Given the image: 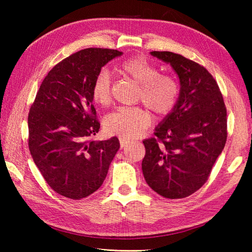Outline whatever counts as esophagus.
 <instances>
[{
	"instance_id": "esophagus-1",
	"label": "esophagus",
	"mask_w": 252,
	"mask_h": 252,
	"mask_svg": "<svg viewBox=\"0 0 252 252\" xmlns=\"http://www.w3.org/2000/svg\"><path fill=\"white\" fill-rule=\"evenodd\" d=\"M119 142H120L121 148L126 147V145H129V144H130V141H129V140H126V138H123V137H120V138H119Z\"/></svg>"
}]
</instances>
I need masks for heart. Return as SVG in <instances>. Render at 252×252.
I'll use <instances>...</instances> for the list:
<instances>
[{
    "label": "heart",
    "instance_id": "b5f03b06",
    "mask_svg": "<svg viewBox=\"0 0 252 252\" xmlns=\"http://www.w3.org/2000/svg\"><path fill=\"white\" fill-rule=\"evenodd\" d=\"M117 70L121 76L138 84L137 99L156 115H168L178 103L180 88L176 80L170 74L159 73L158 68L146 58H130L121 63ZM91 94L97 105L110 104L111 78L106 69H101L96 74ZM151 123V115L142 107L125 106L107 115L104 126L109 134L130 140L142 135Z\"/></svg>",
    "mask_w": 252,
    "mask_h": 252
}]
</instances>
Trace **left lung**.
Masks as SVG:
<instances>
[{
  "label": "left lung",
  "instance_id": "1",
  "mask_svg": "<svg viewBox=\"0 0 252 252\" xmlns=\"http://www.w3.org/2000/svg\"><path fill=\"white\" fill-rule=\"evenodd\" d=\"M178 73L180 96L172 112L144 140L142 170L157 194L179 199L206 183L227 137L226 107L212 74L199 63L172 52H152Z\"/></svg>",
  "mask_w": 252,
  "mask_h": 252
}]
</instances>
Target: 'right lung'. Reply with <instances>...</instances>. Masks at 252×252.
Segmentation results:
<instances>
[{"label":"right lung","mask_w":252,"mask_h":252,"mask_svg":"<svg viewBox=\"0 0 252 252\" xmlns=\"http://www.w3.org/2000/svg\"><path fill=\"white\" fill-rule=\"evenodd\" d=\"M122 52L90 47L53 67L42 81L28 115V145L53 190L82 199L103 184L120 147L116 136L95 142L99 131L91 89L96 74Z\"/></svg>","instance_id":"obj_1"}]
</instances>
